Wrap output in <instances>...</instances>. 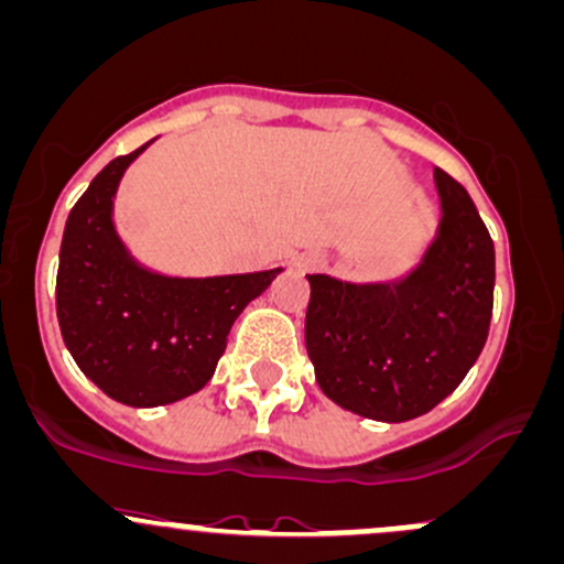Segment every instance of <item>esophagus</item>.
<instances>
[{
	"label": "esophagus",
	"instance_id": "34e87169",
	"mask_svg": "<svg viewBox=\"0 0 564 564\" xmlns=\"http://www.w3.org/2000/svg\"><path fill=\"white\" fill-rule=\"evenodd\" d=\"M324 264V257L318 251H305V253H296L292 259V268L300 272H315Z\"/></svg>",
	"mask_w": 564,
	"mask_h": 564
}]
</instances>
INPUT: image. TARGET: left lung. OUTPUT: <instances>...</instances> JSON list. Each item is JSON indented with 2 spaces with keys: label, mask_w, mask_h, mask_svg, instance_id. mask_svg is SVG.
I'll use <instances>...</instances> for the list:
<instances>
[{
  "label": "left lung",
  "mask_w": 564,
  "mask_h": 564,
  "mask_svg": "<svg viewBox=\"0 0 564 564\" xmlns=\"http://www.w3.org/2000/svg\"><path fill=\"white\" fill-rule=\"evenodd\" d=\"M442 216L420 262L395 281L307 275L305 345L334 404L404 423L447 399L474 367L492 318L495 249L468 192L433 171Z\"/></svg>",
  "instance_id": "1"
}]
</instances>
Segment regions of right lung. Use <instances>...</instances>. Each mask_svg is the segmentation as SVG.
I'll use <instances>...</instances> for the list:
<instances>
[{"label":"right lung","mask_w":564,"mask_h":564,"mask_svg":"<svg viewBox=\"0 0 564 564\" xmlns=\"http://www.w3.org/2000/svg\"><path fill=\"white\" fill-rule=\"evenodd\" d=\"M152 141L111 160L74 203L55 278L64 345L90 382L128 406H163L200 391L235 318L281 272L176 278L135 262L111 214L122 173Z\"/></svg>","instance_id":"1"}]
</instances>
